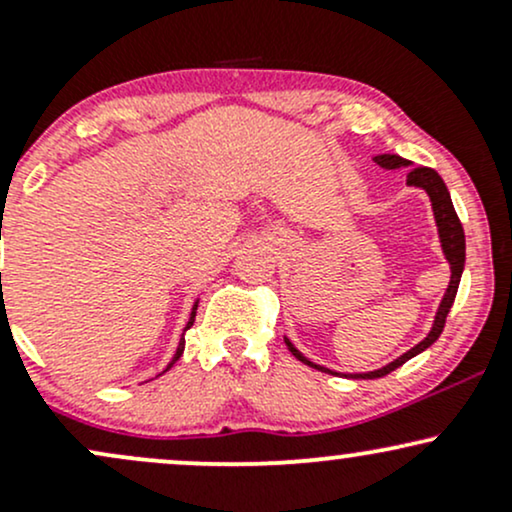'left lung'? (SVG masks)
<instances>
[{
  "instance_id": "8db88e82",
  "label": "left lung",
  "mask_w": 512,
  "mask_h": 512,
  "mask_svg": "<svg viewBox=\"0 0 512 512\" xmlns=\"http://www.w3.org/2000/svg\"><path fill=\"white\" fill-rule=\"evenodd\" d=\"M373 161L378 163L380 168H385V170H397V168H409L411 166V161H407V158H402V156H397V154H380V156H375ZM407 185L409 187H421V190H424L426 195H428V199H431L433 219H436V226H438L440 248H443L445 260H448V264H450V284H448V289H445L443 301H440V305H438L436 317H433L431 332H428L426 337L414 346V349H409L407 354H402L399 358H395V361L387 363V366H383V368L368 370V373L346 375V378H356V380L358 378H361V380L383 378V375L392 373V370L402 366V363H407L409 358H414L416 354H421V351H426L428 346H431L440 337V332H443V327H445V317H448L452 303H455L457 286H460L462 269H464V231H462L460 219H457V214H455V207H452V199H450L448 187H445L443 178H440L436 170L424 168V166L409 170V173H407ZM284 342H286V346H289L291 354L296 356L298 361H303L305 366L322 370V373L339 375L337 370H330V368H325V366H317V363L310 361V358H305L301 351H298L296 346H293L286 337H284Z\"/></svg>"
}]
</instances>
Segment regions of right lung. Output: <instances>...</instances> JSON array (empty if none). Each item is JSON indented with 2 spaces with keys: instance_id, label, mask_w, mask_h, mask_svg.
<instances>
[{
  "instance_id": "add662e5",
  "label": "right lung",
  "mask_w": 512,
  "mask_h": 512,
  "mask_svg": "<svg viewBox=\"0 0 512 512\" xmlns=\"http://www.w3.org/2000/svg\"><path fill=\"white\" fill-rule=\"evenodd\" d=\"M197 303L199 301H195V305H192V313H190V320H187V325H185V332L190 330L192 325H195V315H197ZM182 351H185V334H182V339H180V344H178V349H175V356H173V361L168 363V368L166 370H170V366H173L175 361H178V358L182 356ZM166 370H163V373H166Z\"/></svg>"
}]
</instances>
